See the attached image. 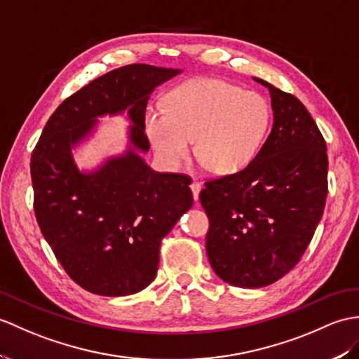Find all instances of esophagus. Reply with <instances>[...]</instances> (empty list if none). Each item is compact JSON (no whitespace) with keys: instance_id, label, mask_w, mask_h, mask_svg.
<instances>
[{"instance_id":"esophagus-1","label":"esophagus","mask_w":359,"mask_h":359,"mask_svg":"<svg viewBox=\"0 0 359 359\" xmlns=\"http://www.w3.org/2000/svg\"><path fill=\"white\" fill-rule=\"evenodd\" d=\"M189 188H191V191H193V197H194V200L196 202H198V194H200V191H202V185H200L198 182H193L189 185Z\"/></svg>"}]
</instances>
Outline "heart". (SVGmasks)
<instances>
[{"mask_svg": "<svg viewBox=\"0 0 359 359\" xmlns=\"http://www.w3.org/2000/svg\"><path fill=\"white\" fill-rule=\"evenodd\" d=\"M271 122V105L260 93L222 79L198 78L170 91L165 108H149L145 131L156 154L172 168L188 159L196 139L202 163L229 176L251 165Z\"/></svg>", "mask_w": 359, "mask_h": 359, "instance_id": "b5f03b06", "label": "heart"}]
</instances>
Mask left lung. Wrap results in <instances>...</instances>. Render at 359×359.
Wrapping results in <instances>:
<instances>
[{
  "label": "left lung",
  "mask_w": 359,
  "mask_h": 359,
  "mask_svg": "<svg viewBox=\"0 0 359 359\" xmlns=\"http://www.w3.org/2000/svg\"><path fill=\"white\" fill-rule=\"evenodd\" d=\"M271 93L269 137L243 171L205 183L206 254L237 287H263L286 275L309 246L327 197L326 140L298 99L254 78Z\"/></svg>",
  "instance_id": "8db88e82"
}]
</instances>
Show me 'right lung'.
<instances>
[{"label": "right lung", "instance_id": "1", "mask_svg": "<svg viewBox=\"0 0 359 359\" xmlns=\"http://www.w3.org/2000/svg\"><path fill=\"white\" fill-rule=\"evenodd\" d=\"M182 73L148 64L108 72L67 97L50 116L32 153L35 215L70 278L91 294L122 297L156 278L162 238L193 205L185 174L153 171L145 110L156 87ZM129 113L132 147L97 170L82 173L71 149L97 118Z\"/></svg>", "mask_w": 359, "mask_h": 359}]
</instances>
